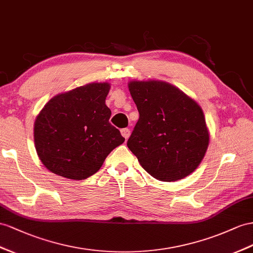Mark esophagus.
<instances>
[{"instance_id": "34e87169", "label": "esophagus", "mask_w": 253, "mask_h": 253, "mask_svg": "<svg viewBox=\"0 0 253 253\" xmlns=\"http://www.w3.org/2000/svg\"><path fill=\"white\" fill-rule=\"evenodd\" d=\"M121 133H122V135L123 137H124L126 140L130 137V129H128V128H123L122 130H121Z\"/></svg>"}]
</instances>
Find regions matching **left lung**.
I'll return each mask as SVG.
<instances>
[{
	"mask_svg": "<svg viewBox=\"0 0 253 253\" xmlns=\"http://www.w3.org/2000/svg\"><path fill=\"white\" fill-rule=\"evenodd\" d=\"M128 87L140 114L127 141L129 150L154 178L175 182L188 176L210 142L202 109L164 81H130Z\"/></svg>",
	"mask_w": 253,
	"mask_h": 253,
	"instance_id": "1",
	"label": "left lung"
}]
</instances>
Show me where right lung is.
Listing matches in <instances>:
<instances>
[{"label": "right lung", "mask_w": 253, "mask_h": 253, "mask_svg": "<svg viewBox=\"0 0 253 253\" xmlns=\"http://www.w3.org/2000/svg\"><path fill=\"white\" fill-rule=\"evenodd\" d=\"M109 83H89L51 98L34 124L42 165L57 175L80 180L98 171L125 139L109 123Z\"/></svg>", "instance_id": "right-lung-1"}]
</instances>
